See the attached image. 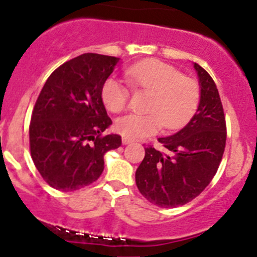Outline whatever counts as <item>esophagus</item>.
I'll return each instance as SVG.
<instances>
[{"label":"esophagus","instance_id":"obj_1","mask_svg":"<svg viewBox=\"0 0 257 257\" xmlns=\"http://www.w3.org/2000/svg\"><path fill=\"white\" fill-rule=\"evenodd\" d=\"M131 143H133V140H131V139H127V138L122 139V144H123V145H128V144H131Z\"/></svg>","mask_w":257,"mask_h":257}]
</instances>
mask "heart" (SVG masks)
<instances>
[{
    "label": "heart",
    "instance_id": "b5f03b06",
    "mask_svg": "<svg viewBox=\"0 0 257 257\" xmlns=\"http://www.w3.org/2000/svg\"><path fill=\"white\" fill-rule=\"evenodd\" d=\"M126 79L136 89L150 92L146 113H130L116 121V131L136 140L158 133L160 127L173 131L184 126L199 104L200 89L193 78L182 75L173 65L158 59L136 63L124 70ZM104 106L113 113L123 111L130 90L121 80L111 77L102 85Z\"/></svg>",
    "mask_w": 257,
    "mask_h": 257
}]
</instances>
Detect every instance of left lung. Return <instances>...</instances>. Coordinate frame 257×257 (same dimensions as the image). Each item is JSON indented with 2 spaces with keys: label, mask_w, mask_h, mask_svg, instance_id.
<instances>
[{
  "label": "left lung",
  "mask_w": 257,
  "mask_h": 257,
  "mask_svg": "<svg viewBox=\"0 0 257 257\" xmlns=\"http://www.w3.org/2000/svg\"><path fill=\"white\" fill-rule=\"evenodd\" d=\"M193 67L200 88L197 112L177 134L158 139L165 151L145 148L135 174L141 194L163 208L183 206L203 192L226 146V118L216 83L199 64Z\"/></svg>",
  "instance_id": "obj_1"
}]
</instances>
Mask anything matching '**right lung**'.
Returning a JSON list of instances; mask_svg holds the SVG:
<instances>
[{
	"label": "right lung",
	"instance_id": "right-lung-1",
	"mask_svg": "<svg viewBox=\"0 0 257 257\" xmlns=\"http://www.w3.org/2000/svg\"><path fill=\"white\" fill-rule=\"evenodd\" d=\"M119 58L85 53L54 70L33 114L30 151L50 187L73 192L92 184L104 169V154L121 146V136L103 135L112 124L102 85Z\"/></svg>",
	"mask_w": 257,
	"mask_h": 257
}]
</instances>
